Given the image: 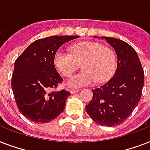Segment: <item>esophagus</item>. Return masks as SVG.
<instances>
[{"label": "esophagus", "instance_id": "esophagus-1", "mask_svg": "<svg viewBox=\"0 0 150 150\" xmlns=\"http://www.w3.org/2000/svg\"><path fill=\"white\" fill-rule=\"evenodd\" d=\"M79 91V89H71V90H70L71 93V94L76 93H78Z\"/></svg>", "mask_w": 150, "mask_h": 150}]
</instances>
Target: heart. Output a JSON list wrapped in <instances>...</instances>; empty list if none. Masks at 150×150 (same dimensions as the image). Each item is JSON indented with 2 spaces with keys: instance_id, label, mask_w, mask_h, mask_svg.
Masks as SVG:
<instances>
[{
  "instance_id": "1",
  "label": "heart",
  "mask_w": 150,
  "mask_h": 150,
  "mask_svg": "<svg viewBox=\"0 0 150 150\" xmlns=\"http://www.w3.org/2000/svg\"><path fill=\"white\" fill-rule=\"evenodd\" d=\"M71 54L59 49L54 57V64L64 77H70L82 64L83 71L67 82L71 88L89 86L97 81L107 82L117 69V57L113 49L97 42H81L71 47Z\"/></svg>"
}]
</instances>
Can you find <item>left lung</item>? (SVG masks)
<instances>
[{
    "instance_id": "obj_1",
    "label": "left lung",
    "mask_w": 150,
    "mask_h": 150,
    "mask_svg": "<svg viewBox=\"0 0 150 150\" xmlns=\"http://www.w3.org/2000/svg\"><path fill=\"white\" fill-rule=\"evenodd\" d=\"M101 39L116 52L117 70L106 84L93 89V99L86 110L96 123L113 127L123 123L139 103L144 71L137 53L128 43L113 37Z\"/></svg>"
}]
</instances>
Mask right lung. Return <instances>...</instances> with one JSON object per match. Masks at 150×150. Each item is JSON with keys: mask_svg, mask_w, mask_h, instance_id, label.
<instances>
[{"mask_svg": "<svg viewBox=\"0 0 150 150\" xmlns=\"http://www.w3.org/2000/svg\"><path fill=\"white\" fill-rule=\"evenodd\" d=\"M79 36H53L32 43L15 62L11 88L18 108L36 123H47L62 113L70 92L54 91L63 81L54 64L56 51Z\"/></svg>", "mask_w": 150, "mask_h": 150, "instance_id": "right-lung-1", "label": "right lung"}]
</instances>
